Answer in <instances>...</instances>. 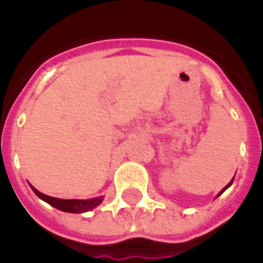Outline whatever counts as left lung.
I'll return each mask as SVG.
<instances>
[{
  "label": "left lung",
  "mask_w": 263,
  "mask_h": 263,
  "mask_svg": "<svg viewBox=\"0 0 263 263\" xmlns=\"http://www.w3.org/2000/svg\"><path fill=\"white\" fill-rule=\"evenodd\" d=\"M232 182H234V180H231V183H232ZM231 183H228V184H227L226 187L222 189V192H224V190H226V189H227V187H230V186H231ZM222 192H221V193H222ZM221 193H220V194H221Z\"/></svg>",
  "instance_id": "1"
}]
</instances>
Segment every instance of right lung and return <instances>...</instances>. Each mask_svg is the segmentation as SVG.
Listing matches in <instances>:
<instances>
[{
    "label": "right lung",
    "mask_w": 263,
    "mask_h": 263,
    "mask_svg": "<svg viewBox=\"0 0 263 263\" xmlns=\"http://www.w3.org/2000/svg\"><path fill=\"white\" fill-rule=\"evenodd\" d=\"M32 190L35 192L37 197L45 200L50 205H53L54 209H59L62 211H66V213H84V211H90V210L97 207L98 204L103 201V197L91 198V200H62V198L46 196V194L37 192L36 189L33 187H32Z\"/></svg>",
    "instance_id": "obj_1"
}]
</instances>
